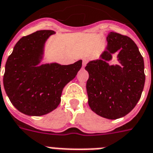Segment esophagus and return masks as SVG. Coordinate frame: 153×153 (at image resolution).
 <instances>
[{
	"instance_id": "1",
	"label": "esophagus",
	"mask_w": 153,
	"mask_h": 153,
	"mask_svg": "<svg viewBox=\"0 0 153 153\" xmlns=\"http://www.w3.org/2000/svg\"><path fill=\"white\" fill-rule=\"evenodd\" d=\"M88 59L87 58H83L82 59V66L85 67V65H86V64L88 63Z\"/></svg>"
}]
</instances>
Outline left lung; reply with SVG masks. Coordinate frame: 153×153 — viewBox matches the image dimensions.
Instances as JSON below:
<instances>
[{"label":"left lung","mask_w":153,"mask_h":153,"mask_svg":"<svg viewBox=\"0 0 153 153\" xmlns=\"http://www.w3.org/2000/svg\"><path fill=\"white\" fill-rule=\"evenodd\" d=\"M106 41L100 58L85 68L89 75L86 89L91 110L102 117L115 120L130 113L141 98L146 81L144 60L128 36L110 32ZM115 52L119 64L110 65Z\"/></svg>","instance_id":"1"}]
</instances>
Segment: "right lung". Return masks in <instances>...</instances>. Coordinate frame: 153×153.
I'll return each mask as SVG.
<instances>
[{
	"instance_id": "right-lung-1",
	"label": "right lung",
	"mask_w": 153,
	"mask_h": 153,
	"mask_svg": "<svg viewBox=\"0 0 153 153\" xmlns=\"http://www.w3.org/2000/svg\"><path fill=\"white\" fill-rule=\"evenodd\" d=\"M53 34V30H40L21 38L5 65L6 94L15 108L28 116H43L57 108L63 88L82 68V60L68 65L41 64L46 42Z\"/></svg>"
}]
</instances>
